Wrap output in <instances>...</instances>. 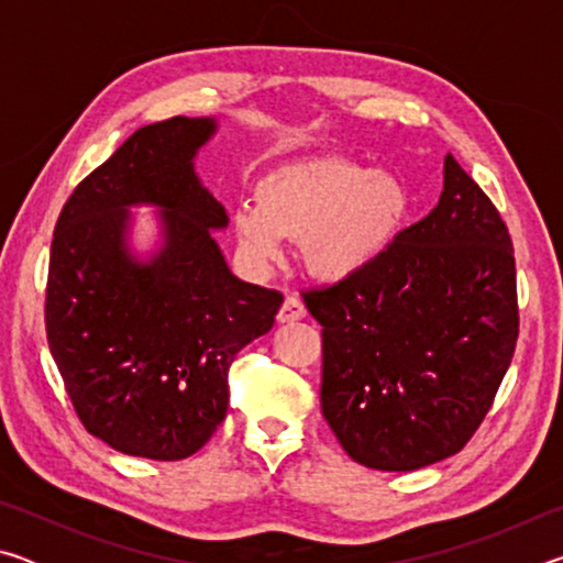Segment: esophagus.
Masks as SVG:
<instances>
[{
	"label": "esophagus",
	"instance_id": "1",
	"mask_svg": "<svg viewBox=\"0 0 563 563\" xmlns=\"http://www.w3.org/2000/svg\"><path fill=\"white\" fill-rule=\"evenodd\" d=\"M305 316H308V310H305L302 300L295 298V295H288L278 312V322H295V320H302Z\"/></svg>",
	"mask_w": 563,
	"mask_h": 563
}]
</instances>
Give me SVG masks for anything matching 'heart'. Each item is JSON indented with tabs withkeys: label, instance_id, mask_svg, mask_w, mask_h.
Returning <instances> with one entry per match:
<instances>
[{
	"label": "heart",
	"instance_id": "1",
	"mask_svg": "<svg viewBox=\"0 0 563 563\" xmlns=\"http://www.w3.org/2000/svg\"><path fill=\"white\" fill-rule=\"evenodd\" d=\"M407 211L397 176L342 156H312L268 170L255 186V208L233 213V233L255 268L278 261L280 238H288L300 241L312 278L345 283L383 258Z\"/></svg>",
	"mask_w": 563,
	"mask_h": 563
}]
</instances>
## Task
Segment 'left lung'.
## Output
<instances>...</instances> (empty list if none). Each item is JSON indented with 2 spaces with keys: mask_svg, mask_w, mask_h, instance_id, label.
Returning a JSON list of instances; mask_svg holds the SVG:
<instances>
[{
  "mask_svg": "<svg viewBox=\"0 0 563 563\" xmlns=\"http://www.w3.org/2000/svg\"><path fill=\"white\" fill-rule=\"evenodd\" d=\"M305 305L322 325L320 405L342 450L383 472L442 462L472 440L517 347L509 231L446 154L432 213Z\"/></svg>",
  "mask_w": 563,
  "mask_h": 563,
  "instance_id": "8db88e82",
  "label": "left lung"
}]
</instances>
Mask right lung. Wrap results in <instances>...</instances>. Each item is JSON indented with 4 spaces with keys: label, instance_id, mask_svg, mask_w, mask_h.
<instances>
[{
    "label": "right lung",
    "instance_id": "1",
    "mask_svg": "<svg viewBox=\"0 0 563 563\" xmlns=\"http://www.w3.org/2000/svg\"><path fill=\"white\" fill-rule=\"evenodd\" d=\"M211 117L139 129L74 188L54 228L46 340L84 427L111 450L176 462L211 440L228 369L265 335L283 295L235 278L213 231L225 208L196 174ZM136 205L159 211L146 260L128 243Z\"/></svg>",
    "mask_w": 563,
    "mask_h": 563
}]
</instances>
